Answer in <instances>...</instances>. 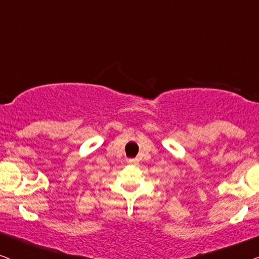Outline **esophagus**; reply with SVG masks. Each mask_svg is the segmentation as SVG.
Here are the masks:
<instances>
[{
	"label": "esophagus",
	"instance_id": "1",
	"mask_svg": "<svg viewBox=\"0 0 259 259\" xmlns=\"http://www.w3.org/2000/svg\"><path fill=\"white\" fill-rule=\"evenodd\" d=\"M130 164L138 165V159H130Z\"/></svg>",
	"mask_w": 259,
	"mask_h": 259
}]
</instances>
